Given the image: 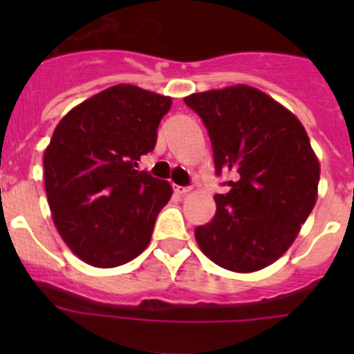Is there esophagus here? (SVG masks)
Wrapping results in <instances>:
<instances>
[{
	"instance_id": "esophagus-1",
	"label": "esophagus",
	"mask_w": 354,
	"mask_h": 354,
	"mask_svg": "<svg viewBox=\"0 0 354 354\" xmlns=\"http://www.w3.org/2000/svg\"><path fill=\"white\" fill-rule=\"evenodd\" d=\"M174 191H176V193L180 194V196H185V194H187L189 191H191V187H183V185H176V189H174Z\"/></svg>"
}]
</instances>
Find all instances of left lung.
<instances>
[{
    "instance_id": "obj_1",
    "label": "left lung",
    "mask_w": 354,
    "mask_h": 354,
    "mask_svg": "<svg viewBox=\"0 0 354 354\" xmlns=\"http://www.w3.org/2000/svg\"><path fill=\"white\" fill-rule=\"evenodd\" d=\"M209 133L215 174H232L215 194L213 221L194 230L200 250L232 272H255L290 248L316 204L319 163L294 113L239 84L183 99Z\"/></svg>"
}]
</instances>
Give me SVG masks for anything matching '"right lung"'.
Listing matches in <instances>:
<instances>
[{"mask_svg": "<svg viewBox=\"0 0 354 354\" xmlns=\"http://www.w3.org/2000/svg\"><path fill=\"white\" fill-rule=\"evenodd\" d=\"M171 97L119 84L58 122L44 154L53 221L69 250L97 268L132 261L149 246L169 182L138 171L152 152Z\"/></svg>", "mask_w": 354, "mask_h": 354, "instance_id": "add662e5", "label": "right lung"}]
</instances>
